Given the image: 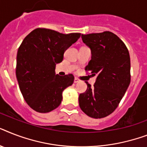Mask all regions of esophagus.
Segmentation results:
<instances>
[{"mask_svg":"<svg viewBox=\"0 0 147 147\" xmlns=\"http://www.w3.org/2000/svg\"><path fill=\"white\" fill-rule=\"evenodd\" d=\"M74 82L75 83H78V82H80V80L78 78H75V79H74Z\"/></svg>","mask_w":147,"mask_h":147,"instance_id":"1","label":"esophagus"}]
</instances>
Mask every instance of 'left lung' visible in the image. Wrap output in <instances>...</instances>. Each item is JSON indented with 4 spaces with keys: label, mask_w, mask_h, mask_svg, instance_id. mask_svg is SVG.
<instances>
[{
    "label": "left lung",
    "mask_w": 147,
    "mask_h": 147,
    "mask_svg": "<svg viewBox=\"0 0 147 147\" xmlns=\"http://www.w3.org/2000/svg\"><path fill=\"white\" fill-rule=\"evenodd\" d=\"M82 39L91 52L85 69L96 78L94 88L86 82L88 88L79 95V107L88 116L101 119L114 112L129 86V52L113 32L82 34Z\"/></svg>",
    "instance_id": "1"
}]
</instances>
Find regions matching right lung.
Segmentation results:
<instances>
[{"label":"right lung","instance_id":"add662e5","mask_svg":"<svg viewBox=\"0 0 147 147\" xmlns=\"http://www.w3.org/2000/svg\"><path fill=\"white\" fill-rule=\"evenodd\" d=\"M80 36L79 33L65 34L36 28L22 40L16 56V76L20 91L32 109L46 113L60 105L63 90L73 84L74 76L56 75L55 68Z\"/></svg>","mask_w":147,"mask_h":147}]
</instances>
